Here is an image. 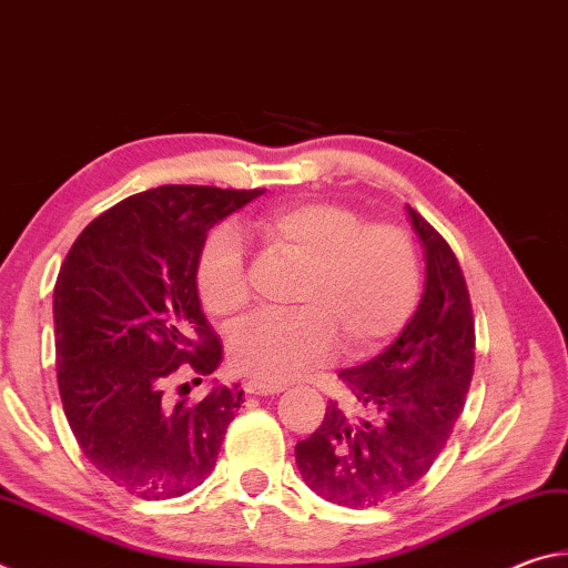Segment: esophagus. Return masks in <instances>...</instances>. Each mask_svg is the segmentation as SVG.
Masks as SVG:
<instances>
[{
	"mask_svg": "<svg viewBox=\"0 0 568 568\" xmlns=\"http://www.w3.org/2000/svg\"><path fill=\"white\" fill-rule=\"evenodd\" d=\"M277 390H283V386H273V383H261V381L245 383V393H250V396H273Z\"/></svg>",
	"mask_w": 568,
	"mask_h": 568,
	"instance_id": "1",
	"label": "esophagus"
}]
</instances>
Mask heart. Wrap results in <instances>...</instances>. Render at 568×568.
<instances>
[{"label":"heart","instance_id":"heart-1","mask_svg":"<svg viewBox=\"0 0 568 568\" xmlns=\"http://www.w3.org/2000/svg\"><path fill=\"white\" fill-rule=\"evenodd\" d=\"M250 230L303 267L293 313L250 315L230 335V365L240 376L283 383L328 358L338 335L345 353L368 355L396 338L416 311L420 257L398 225L363 223L348 205L307 200L267 210L250 220ZM197 293L220 321L233 318L250 301L243 245L230 227L207 237Z\"/></svg>","mask_w":568,"mask_h":568}]
</instances>
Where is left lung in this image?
I'll return each mask as SVG.
<instances>
[{
    "mask_svg": "<svg viewBox=\"0 0 568 568\" xmlns=\"http://www.w3.org/2000/svg\"><path fill=\"white\" fill-rule=\"evenodd\" d=\"M426 253V293L396 343L341 373L365 420L331 400L295 464L315 494L338 506H378L428 474L446 448L474 378V311L454 250L408 205Z\"/></svg>",
    "mask_w": 568,
    "mask_h": 568,
    "instance_id": "left-lung-1",
    "label": "left lung"
}]
</instances>
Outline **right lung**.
<instances>
[{
  "mask_svg": "<svg viewBox=\"0 0 568 568\" xmlns=\"http://www.w3.org/2000/svg\"><path fill=\"white\" fill-rule=\"evenodd\" d=\"M257 195L210 185L138 192L82 230L57 277L67 423L90 464L145 501L203 484L243 400L237 386L200 403L172 400L168 388L175 373L200 383L223 361L200 307L197 263L207 230Z\"/></svg>",
  "mask_w": 568,
  "mask_h": 568,
  "instance_id": "obj_1",
  "label": "right lung"
}]
</instances>
